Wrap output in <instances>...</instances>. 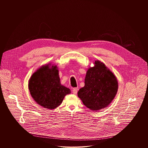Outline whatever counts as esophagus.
<instances>
[{"instance_id": "1", "label": "esophagus", "mask_w": 148, "mask_h": 148, "mask_svg": "<svg viewBox=\"0 0 148 148\" xmlns=\"http://www.w3.org/2000/svg\"><path fill=\"white\" fill-rule=\"evenodd\" d=\"M77 91H78V89H77V88H73V90H72V92H73V93L74 94H75V95L77 94Z\"/></svg>"}]
</instances>
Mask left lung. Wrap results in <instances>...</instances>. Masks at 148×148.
I'll use <instances>...</instances> for the list:
<instances>
[{"instance_id": "left-lung-1", "label": "left lung", "mask_w": 148, "mask_h": 148, "mask_svg": "<svg viewBox=\"0 0 148 148\" xmlns=\"http://www.w3.org/2000/svg\"><path fill=\"white\" fill-rule=\"evenodd\" d=\"M88 68L85 85L79 89L77 96L88 108L99 111L109 106L118 89V82L113 72L98 60Z\"/></svg>"}]
</instances>
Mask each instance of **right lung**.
<instances>
[{
	"mask_svg": "<svg viewBox=\"0 0 148 148\" xmlns=\"http://www.w3.org/2000/svg\"><path fill=\"white\" fill-rule=\"evenodd\" d=\"M29 90L35 102L42 107L53 109L60 106L71 90L61 84L56 65H43L29 80Z\"/></svg>",
	"mask_w": 148,
	"mask_h": 148,
	"instance_id": "1",
	"label": "right lung"
}]
</instances>
